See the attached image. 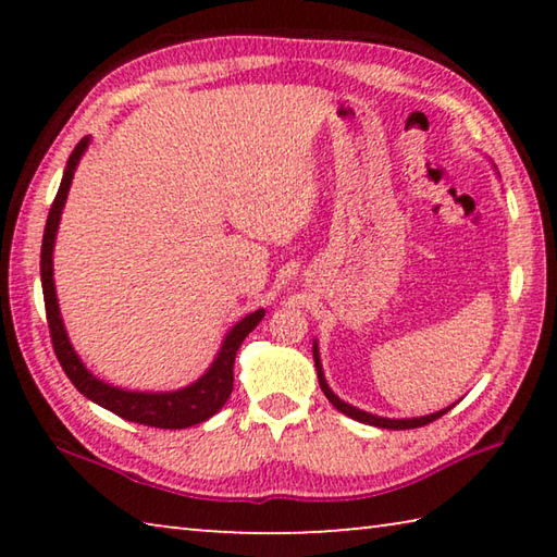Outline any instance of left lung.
Returning a JSON list of instances; mask_svg holds the SVG:
<instances>
[{"label": "left lung", "mask_w": 557, "mask_h": 557, "mask_svg": "<svg viewBox=\"0 0 557 557\" xmlns=\"http://www.w3.org/2000/svg\"><path fill=\"white\" fill-rule=\"evenodd\" d=\"M314 366H317L319 385H322V391H324V395H326V398H329V403H332L338 412H344V414H348V418H354V420H358V422H366V425H373V428H385V430H412V428L430 425V422H435L437 418H442V414H445V412H449V410H451V405H449V408H445V410H440V412H432V414H425V418H412V420H410V418H408V420H391V418H379V414L363 412V410L354 408V405H348V403H344V400H338V398H336V395L332 393V388H329L326 381H324V371H322V361H319V348H317V344H314Z\"/></svg>", "instance_id": "8db88e82"}]
</instances>
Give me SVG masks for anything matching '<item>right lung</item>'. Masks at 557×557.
<instances>
[{"instance_id": "add662e5", "label": "right lung", "mask_w": 557, "mask_h": 557, "mask_svg": "<svg viewBox=\"0 0 557 557\" xmlns=\"http://www.w3.org/2000/svg\"><path fill=\"white\" fill-rule=\"evenodd\" d=\"M86 147H88V137L81 139V145L75 147L69 157V164H65L59 194H55L51 211H49V219H46L44 243H41V287H44L46 322H49L55 358H59L61 369L65 371V375H69L75 388L86 395L88 400L98 403L100 408L120 414L122 420L139 422V425H149V428H162V430H184V428L199 425V422L209 420L211 414L219 412L225 405V400L231 398L235 354H238V348L245 342V336H248L252 329L260 324V319L265 317V309H258V312H252L245 319H240V322L231 329V334L225 336L221 354L215 356L211 369L206 371V375H201L199 381L186 385V388H182V391L135 393V391H122V388H115V385L98 381L96 375H92L86 366L81 363V358L75 356L69 336H65L61 312H59V301H55V287H53L55 231H59L61 211H63L65 196H69V188L73 182V172H75V166H78L83 152H86Z\"/></svg>"}]
</instances>
